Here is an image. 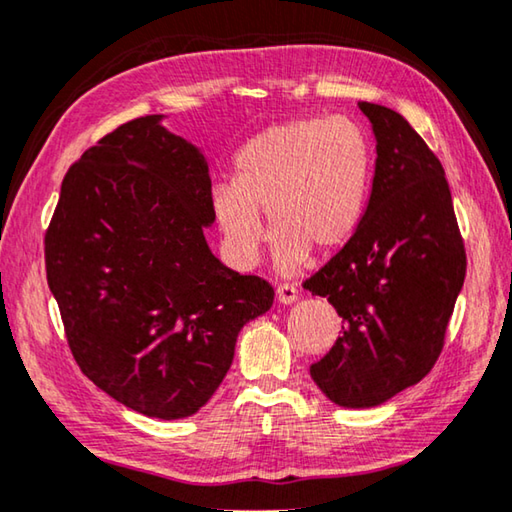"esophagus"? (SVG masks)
Instances as JSON below:
<instances>
[{
	"label": "esophagus",
	"instance_id": "obj_1",
	"mask_svg": "<svg viewBox=\"0 0 512 512\" xmlns=\"http://www.w3.org/2000/svg\"><path fill=\"white\" fill-rule=\"evenodd\" d=\"M299 297V290L292 286V283H281V286H276V299L281 301V304H292Z\"/></svg>",
	"mask_w": 512,
	"mask_h": 512
}]
</instances>
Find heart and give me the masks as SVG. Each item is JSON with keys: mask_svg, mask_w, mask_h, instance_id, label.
Instances as JSON below:
<instances>
[{"mask_svg": "<svg viewBox=\"0 0 512 512\" xmlns=\"http://www.w3.org/2000/svg\"><path fill=\"white\" fill-rule=\"evenodd\" d=\"M374 149L347 117H297L256 133L233 158V183H217L211 213L224 249L251 267L265 238L258 211L274 236V258L292 272L308 254L345 247L365 215Z\"/></svg>", "mask_w": 512, "mask_h": 512, "instance_id": "b5f03b06", "label": "heart"}]
</instances>
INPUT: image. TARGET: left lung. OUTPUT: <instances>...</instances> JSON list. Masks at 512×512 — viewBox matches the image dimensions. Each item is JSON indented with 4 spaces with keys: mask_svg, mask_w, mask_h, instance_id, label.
Listing matches in <instances>:
<instances>
[{
    "mask_svg": "<svg viewBox=\"0 0 512 512\" xmlns=\"http://www.w3.org/2000/svg\"><path fill=\"white\" fill-rule=\"evenodd\" d=\"M358 106L376 136L370 204L304 288L342 317L340 338L311 365L313 381L333 404L372 408L433 370L467 256L438 156L397 111Z\"/></svg>",
    "mask_w": 512,
    "mask_h": 512,
    "instance_id": "8db88e82",
    "label": "left lung"
}]
</instances>
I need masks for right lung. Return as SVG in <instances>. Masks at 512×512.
Here are the masks:
<instances>
[{
  "instance_id": "right-lung-1",
  "label": "right lung",
  "mask_w": 512,
  "mask_h": 512,
  "mask_svg": "<svg viewBox=\"0 0 512 512\" xmlns=\"http://www.w3.org/2000/svg\"><path fill=\"white\" fill-rule=\"evenodd\" d=\"M161 117L122 124L67 170L45 267L81 372L131 410L179 420L213 397L274 288L211 254L208 165Z\"/></svg>"
}]
</instances>
